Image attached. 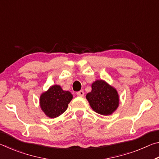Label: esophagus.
<instances>
[{"label": "esophagus", "mask_w": 159, "mask_h": 159, "mask_svg": "<svg viewBox=\"0 0 159 159\" xmlns=\"http://www.w3.org/2000/svg\"><path fill=\"white\" fill-rule=\"evenodd\" d=\"M76 95H77V96H79V97H83V96H84V92H83V90H80L79 92H78L76 93Z\"/></svg>", "instance_id": "34e87169"}]
</instances>
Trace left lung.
Masks as SVG:
<instances>
[{"label":"left lung","mask_w":159,"mask_h":159,"mask_svg":"<svg viewBox=\"0 0 159 159\" xmlns=\"http://www.w3.org/2000/svg\"><path fill=\"white\" fill-rule=\"evenodd\" d=\"M91 87V92L86 95L91 108L99 114H112L119 105V96L116 89L104 80H95Z\"/></svg>","instance_id":"8db88e82"}]
</instances>
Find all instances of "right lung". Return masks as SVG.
Returning a JSON list of instances; mask_svg holds the SVG:
<instances>
[{
  "label": "right lung",
  "instance_id": "1",
  "mask_svg": "<svg viewBox=\"0 0 159 159\" xmlns=\"http://www.w3.org/2000/svg\"><path fill=\"white\" fill-rule=\"evenodd\" d=\"M73 95L69 91L63 90L60 85H53L40 96V107L44 114L55 118L66 111Z\"/></svg>",
  "mask_w": 159,
  "mask_h": 159
}]
</instances>
